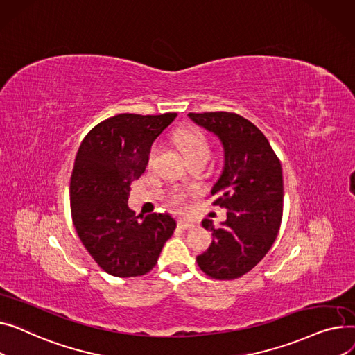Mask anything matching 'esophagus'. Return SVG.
Wrapping results in <instances>:
<instances>
[{
  "label": "esophagus",
  "instance_id": "1",
  "mask_svg": "<svg viewBox=\"0 0 355 355\" xmlns=\"http://www.w3.org/2000/svg\"><path fill=\"white\" fill-rule=\"evenodd\" d=\"M178 225H179V227H182V229H191V227L195 226V223H192V222H189V220H183V219H180V220L178 222Z\"/></svg>",
  "mask_w": 355,
  "mask_h": 355
}]
</instances>
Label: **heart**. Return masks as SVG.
<instances>
[{
	"label": "heart",
	"mask_w": 355,
	"mask_h": 355,
	"mask_svg": "<svg viewBox=\"0 0 355 355\" xmlns=\"http://www.w3.org/2000/svg\"><path fill=\"white\" fill-rule=\"evenodd\" d=\"M178 146L180 152L183 153L184 159H191L199 155H209L211 153V144L207 141L203 133L199 130H184L178 136ZM157 153V148L153 146L149 153V162L152 163ZM168 203L176 212H183L186 207V193L183 191H173L168 196Z\"/></svg>",
	"instance_id": "heart-1"
}]
</instances>
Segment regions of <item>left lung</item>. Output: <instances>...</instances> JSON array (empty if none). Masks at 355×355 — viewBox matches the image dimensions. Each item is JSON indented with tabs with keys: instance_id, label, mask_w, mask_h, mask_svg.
Masks as SVG:
<instances>
[{
	"instance_id": "8db88e82",
	"label": "left lung",
	"mask_w": 355,
	"mask_h": 355,
	"mask_svg": "<svg viewBox=\"0 0 355 355\" xmlns=\"http://www.w3.org/2000/svg\"><path fill=\"white\" fill-rule=\"evenodd\" d=\"M187 117L222 144L223 168L211 193L227 212L219 227L202 220L214 241L196 261L206 275L235 279L249 272L277 239L284 207L281 163L263 133L242 116L215 112Z\"/></svg>"
}]
</instances>
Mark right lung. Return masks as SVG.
Wrapping results in <instances>:
<instances>
[{
    "label": "right lung",
    "mask_w": 355,
    "mask_h": 355,
    "mask_svg": "<svg viewBox=\"0 0 355 355\" xmlns=\"http://www.w3.org/2000/svg\"><path fill=\"white\" fill-rule=\"evenodd\" d=\"M176 113H123L98 123L83 139L70 182L73 223L89 254L107 274H148L176 227L171 214L136 216L128 200L157 136Z\"/></svg>",
    "instance_id": "obj_1"
}]
</instances>
